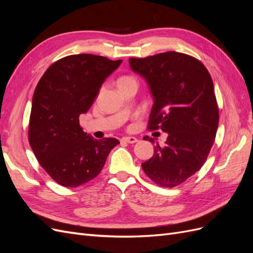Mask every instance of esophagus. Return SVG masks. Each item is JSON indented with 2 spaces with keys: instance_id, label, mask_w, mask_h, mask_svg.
<instances>
[{
  "instance_id": "esophagus-1",
  "label": "esophagus",
  "mask_w": 253,
  "mask_h": 253,
  "mask_svg": "<svg viewBox=\"0 0 253 253\" xmlns=\"http://www.w3.org/2000/svg\"><path fill=\"white\" fill-rule=\"evenodd\" d=\"M122 141L125 142H127V143H135L138 141V139L135 138V137H132V136H127V137H124V138H121Z\"/></svg>"
}]
</instances>
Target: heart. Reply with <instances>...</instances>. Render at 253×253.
Instances as JSON below:
<instances>
[{"mask_svg":"<svg viewBox=\"0 0 253 253\" xmlns=\"http://www.w3.org/2000/svg\"><path fill=\"white\" fill-rule=\"evenodd\" d=\"M132 80H136L133 76H128V75L121 76V77L117 80V84H118V86H120V85H122V84H125V83H126L128 81H132Z\"/></svg>","mask_w":253,"mask_h":253,"instance_id":"b5f03b06","label":"heart"}]
</instances>
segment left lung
<instances>
[{
    "label": "left lung",
    "instance_id": "obj_1",
    "mask_svg": "<svg viewBox=\"0 0 253 253\" xmlns=\"http://www.w3.org/2000/svg\"><path fill=\"white\" fill-rule=\"evenodd\" d=\"M128 62L154 98L149 129L168 133L166 144H156L154 155L141 167L160 187L174 188L201 169L215 139L219 115L212 78L200 60L181 52L129 58ZM143 139L154 143L148 136Z\"/></svg>",
    "mask_w": 253,
    "mask_h": 253
}]
</instances>
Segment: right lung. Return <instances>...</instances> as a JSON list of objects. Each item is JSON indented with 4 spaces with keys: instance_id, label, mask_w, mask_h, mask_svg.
Listing matches in <instances>:
<instances>
[{
    "instance_id": "right-lung-1",
    "label": "right lung",
    "mask_w": 253,
    "mask_h": 253,
    "mask_svg": "<svg viewBox=\"0 0 253 253\" xmlns=\"http://www.w3.org/2000/svg\"><path fill=\"white\" fill-rule=\"evenodd\" d=\"M121 62L89 53L67 56L52 63L37 84L28 141L41 167L61 186L75 188L95 178L119 143L94 139L83 132L79 117Z\"/></svg>"
}]
</instances>
